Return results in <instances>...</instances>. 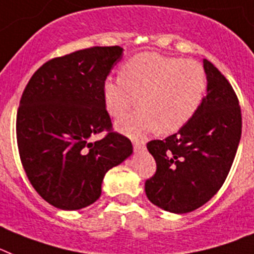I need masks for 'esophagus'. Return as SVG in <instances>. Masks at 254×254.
<instances>
[{"instance_id":"esophagus-1","label":"esophagus","mask_w":254,"mask_h":254,"mask_svg":"<svg viewBox=\"0 0 254 254\" xmlns=\"http://www.w3.org/2000/svg\"><path fill=\"white\" fill-rule=\"evenodd\" d=\"M133 146H134V150H135V151H140V150H144V147H146V143H144V140L134 139L133 140Z\"/></svg>"}]
</instances>
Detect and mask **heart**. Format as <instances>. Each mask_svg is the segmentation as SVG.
Returning a JSON list of instances; mask_svg holds the SVG:
<instances>
[{
	"label": "heart",
	"mask_w": 254,
	"mask_h": 254,
	"mask_svg": "<svg viewBox=\"0 0 254 254\" xmlns=\"http://www.w3.org/2000/svg\"><path fill=\"white\" fill-rule=\"evenodd\" d=\"M206 91L205 69L193 59L140 53L123 65L120 77L108 78L103 98L111 116L121 117L137 104L140 108L117 123L119 130L138 138L160 129L174 133L199 110Z\"/></svg>",
	"instance_id": "1"
}]
</instances>
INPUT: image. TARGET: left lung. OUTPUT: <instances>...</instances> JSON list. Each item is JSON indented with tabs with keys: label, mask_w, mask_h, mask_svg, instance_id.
I'll return each instance as SVG.
<instances>
[{
	"label": "left lung",
	"mask_w": 254,
	"mask_h": 254,
	"mask_svg": "<svg viewBox=\"0 0 254 254\" xmlns=\"http://www.w3.org/2000/svg\"><path fill=\"white\" fill-rule=\"evenodd\" d=\"M206 95L195 116L147 148L156 172L144 183L151 203L172 213L197 209L216 195L231 169L242 137L239 99L227 78L204 59Z\"/></svg>",
	"instance_id": "obj_1"
}]
</instances>
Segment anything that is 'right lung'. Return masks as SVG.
Masks as SVG:
<instances>
[{
	"label": "right lung",
	"instance_id": "add662e5",
	"mask_svg": "<svg viewBox=\"0 0 254 254\" xmlns=\"http://www.w3.org/2000/svg\"><path fill=\"white\" fill-rule=\"evenodd\" d=\"M121 46H93L53 58L23 91L16 114L20 161L33 189L55 208L77 210L99 199L104 174L133 152L114 131L103 85ZM102 131L101 141L90 137Z\"/></svg>",
	"mask_w": 254,
	"mask_h": 254
}]
</instances>
